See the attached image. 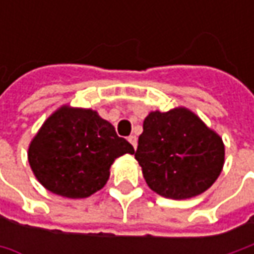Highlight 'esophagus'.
<instances>
[{"instance_id": "obj_1", "label": "esophagus", "mask_w": 254, "mask_h": 254, "mask_svg": "<svg viewBox=\"0 0 254 254\" xmlns=\"http://www.w3.org/2000/svg\"><path fill=\"white\" fill-rule=\"evenodd\" d=\"M128 141H130V144H131L134 148H137V137L135 135H130L128 137Z\"/></svg>"}]
</instances>
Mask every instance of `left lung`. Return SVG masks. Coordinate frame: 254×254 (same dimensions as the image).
I'll use <instances>...</instances> for the list:
<instances>
[{"label": "left lung", "mask_w": 254, "mask_h": 254, "mask_svg": "<svg viewBox=\"0 0 254 254\" xmlns=\"http://www.w3.org/2000/svg\"><path fill=\"white\" fill-rule=\"evenodd\" d=\"M134 157L154 192L170 199H188L218 180L225 145L195 113L177 107L145 117Z\"/></svg>", "instance_id": "1"}]
</instances>
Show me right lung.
Wrapping results in <instances>:
<instances>
[{
  "label": "right lung",
  "mask_w": 254,
  "mask_h": 254,
  "mask_svg": "<svg viewBox=\"0 0 254 254\" xmlns=\"http://www.w3.org/2000/svg\"><path fill=\"white\" fill-rule=\"evenodd\" d=\"M134 154L97 112L62 106L52 113L28 148L31 170L45 188L70 199L102 190L116 158Z\"/></svg>",
  "instance_id": "right-lung-1"
}]
</instances>
